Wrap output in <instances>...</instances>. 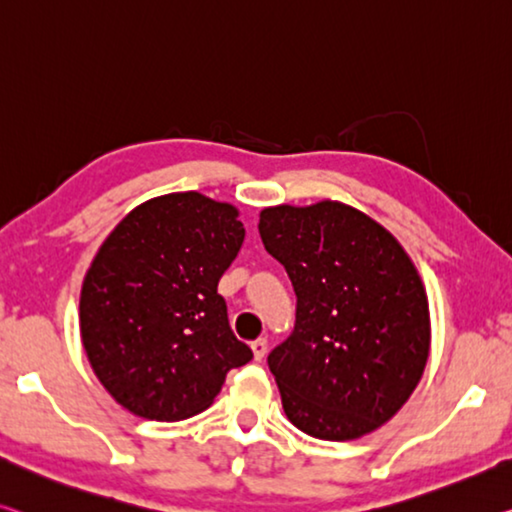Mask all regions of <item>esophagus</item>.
Wrapping results in <instances>:
<instances>
[{"label": "esophagus", "mask_w": 512, "mask_h": 512, "mask_svg": "<svg viewBox=\"0 0 512 512\" xmlns=\"http://www.w3.org/2000/svg\"><path fill=\"white\" fill-rule=\"evenodd\" d=\"M251 350H254V357L261 361L267 352V338H256V341H251Z\"/></svg>", "instance_id": "esophagus-1"}]
</instances>
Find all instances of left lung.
<instances>
[{"label": "left lung", "instance_id": "8db88e82", "mask_svg": "<svg viewBox=\"0 0 512 512\" xmlns=\"http://www.w3.org/2000/svg\"><path fill=\"white\" fill-rule=\"evenodd\" d=\"M258 233L297 297L293 332L267 355L283 412L327 442L380 428L412 396L430 350L428 297L410 256L336 201L265 208Z\"/></svg>", "mask_w": 512, "mask_h": 512}]
</instances>
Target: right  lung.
Masks as SVG:
<instances>
[{
    "label": "right lung",
    "instance_id": "1",
    "mask_svg": "<svg viewBox=\"0 0 512 512\" xmlns=\"http://www.w3.org/2000/svg\"><path fill=\"white\" fill-rule=\"evenodd\" d=\"M242 240L233 206L178 192L141 203L102 242L82 283L80 329L93 373L125 410L190 419L254 359L217 293Z\"/></svg>",
    "mask_w": 512,
    "mask_h": 512
}]
</instances>
